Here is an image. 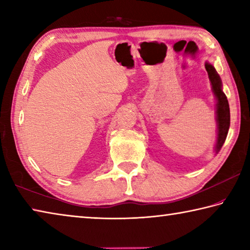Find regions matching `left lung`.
<instances>
[{"mask_svg":"<svg viewBox=\"0 0 250 250\" xmlns=\"http://www.w3.org/2000/svg\"><path fill=\"white\" fill-rule=\"evenodd\" d=\"M205 68L211 83V89L215 97H216V120H217V141L215 146V152L218 153L222 149L224 142L226 140L228 130L230 125V113H229V104H228L227 97L222 90V80L216 69L213 65L206 62Z\"/></svg>","mask_w":250,"mask_h":250,"instance_id":"obj_1","label":"left lung"}]
</instances>
